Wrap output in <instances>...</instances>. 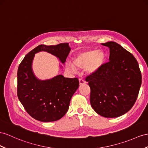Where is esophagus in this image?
Wrapping results in <instances>:
<instances>
[{"mask_svg":"<svg viewBox=\"0 0 148 148\" xmlns=\"http://www.w3.org/2000/svg\"><path fill=\"white\" fill-rule=\"evenodd\" d=\"M79 85H80V86L86 83V81L83 80V79H79Z\"/></svg>","mask_w":148,"mask_h":148,"instance_id":"obj_1","label":"esophagus"}]
</instances>
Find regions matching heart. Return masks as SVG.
Listing matches in <instances>:
<instances>
[{
  "label": "heart",
  "mask_w": 148,
  "mask_h": 148,
  "mask_svg": "<svg viewBox=\"0 0 148 148\" xmlns=\"http://www.w3.org/2000/svg\"><path fill=\"white\" fill-rule=\"evenodd\" d=\"M106 54L97 49L87 50L77 53L73 59V64L68 62L66 67L69 70L74 71L88 68L89 74H95L101 69L105 61Z\"/></svg>",
  "instance_id": "heart-1"
}]
</instances>
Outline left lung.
<instances>
[{"mask_svg": "<svg viewBox=\"0 0 148 148\" xmlns=\"http://www.w3.org/2000/svg\"><path fill=\"white\" fill-rule=\"evenodd\" d=\"M109 48V61L86 78L90 88V103L96 113L117 117L127 112L137 99L141 73L131 53L115 42L101 44Z\"/></svg>", "mask_w": 148, "mask_h": 148, "instance_id": "8db88e82", "label": "left lung"}]
</instances>
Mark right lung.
I'll return each mask as SVG.
<instances>
[{"instance_id":"obj_1","label":"right lung","mask_w":148,"mask_h":148,"mask_svg":"<svg viewBox=\"0 0 148 148\" xmlns=\"http://www.w3.org/2000/svg\"><path fill=\"white\" fill-rule=\"evenodd\" d=\"M71 47L69 43L56 45H39L25 56L17 71V96L25 111L34 119L42 122L60 119L69 109L72 96L79 88L78 79L62 75L40 80L33 73L32 65L35 54L45 51L64 64Z\"/></svg>"}]
</instances>
